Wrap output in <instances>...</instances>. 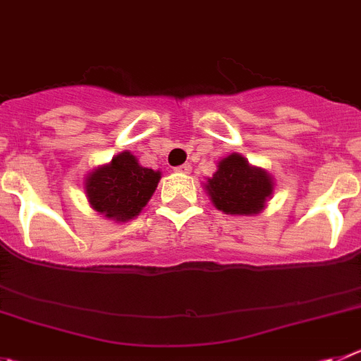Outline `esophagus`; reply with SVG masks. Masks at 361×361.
Listing matches in <instances>:
<instances>
[{"label":"esophagus","instance_id":"1","mask_svg":"<svg viewBox=\"0 0 361 361\" xmlns=\"http://www.w3.org/2000/svg\"><path fill=\"white\" fill-rule=\"evenodd\" d=\"M175 171H178V173H190V171H191V164L190 163L180 164V166L175 168Z\"/></svg>","mask_w":361,"mask_h":361}]
</instances>
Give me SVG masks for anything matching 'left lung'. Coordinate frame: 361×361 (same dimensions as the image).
Instances as JSON below:
<instances>
[{
  "instance_id": "1",
  "label": "left lung",
  "mask_w": 361,
  "mask_h": 361,
  "mask_svg": "<svg viewBox=\"0 0 361 361\" xmlns=\"http://www.w3.org/2000/svg\"><path fill=\"white\" fill-rule=\"evenodd\" d=\"M214 206L227 214H256L272 195V178L240 154L221 159L206 184Z\"/></svg>"
}]
</instances>
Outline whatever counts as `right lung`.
<instances>
[{"label":"right lung","instance_id":"1","mask_svg":"<svg viewBox=\"0 0 361 361\" xmlns=\"http://www.w3.org/2000/svg\"><path fill=\"white\" fill-rule=\"evenodd\" d=\"M161 173L140 166L128 152L116 155L111 164L92 171L85 180L91 206L98 213L127 221L141 213L157 188Z\"/></svg>","mask_w":361,"mask_h":361}]
</instances>
